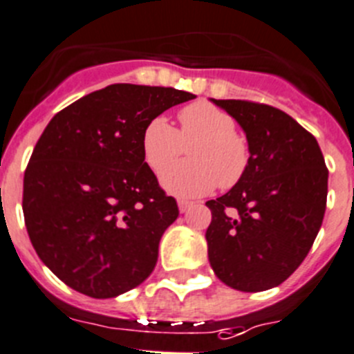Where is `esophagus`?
Instances as JSON below:
<instances>
[{"label":"esophagus","mask_w":354,"mask_h":354,"mask_svg":"<svg viewBox=\"0 0 354 354\" xmlns=\"http://www.w3.org/2000/svg\"><path fill=\"white\" fill-rule=\"evenodd\" d=\"M177 205H179V210L184 214V212L189 210V208L193 207L194 203H193V201H187V200H179V201H177Z\"/></svg>","instance_id":"34e87169"}]
</instances>
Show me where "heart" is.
<instances>
[{"label": "heart", "mask_w": 354, "mask_h": 354, "mask_svg": "<svg viewBox=\"0 0 354 354\" xmlns=\"http://www.w3.org/2000/svg\"><path fill=\"white\" fill-rule=\"evenodd\" d=\"M180 130L165 116H156L142 130V156L151 170L160 171L191 145L193 162L165 169L161 186L183 198L210 193L221 184L231 187L245 175L250 153L236 133V121L227 111L200 100L179 113Z\"/></svg>", "instance_id": "1"}]
</instances>
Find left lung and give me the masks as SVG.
I'll return each mask as SVG.
<instances>
[{
	"label": "left lung",
	"mask_w": 354,
	"mask_h": 354,
	"mask_svg": "<svg viewBox=\"0 0 354 354\" xmlns=\"http://www.w3.org/2000/svg\"><path fill=\"white\" fill-rule=\"evenodd\" d=\"M248 142L245 175L212 212L208 261L241 292L278 287L301 266L322 227L328 170L315 137L283 111L248 100H215Z\"/></svg>",
	"instance_id": "8db88e82"
}]
</instances>
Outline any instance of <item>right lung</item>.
<instances>
[{"mask_svg": "<svg viewBox=\"0 0 354 354\" xmlns=\"http://www.w3.org/2000/svg\"><path fill=\"white\" fill-rule=\"evenodd\" d=\"M194 97L116 83L46 124L24 174L22 210L36 254L67 287L109 299L153 272L179 208L144 161L142 130Z\"/></svg>", "mask_w": 354, "mask_h": 354, "instance_id": "right-lung-1", "label": "right lung"}]
</instances>
